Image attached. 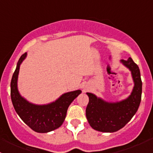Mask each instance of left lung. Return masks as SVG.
<instances>
[{
	"label": "left lung",
	"mask_w": 153,
	"mask_h": 153,
	"mask_svg": "<svg viewBox=\"0 0 153 153\" xmlns=\"http://www.w3.org/2000/svg\"><path fill=\"white\" fill-rule=\"evenodd\" d=\"M121 62L131 71L134 81L133 89L126 99L115 103H109L86 92L89 103L86 109V116L89 125L95 130L103 132H114L129 122L136 113L141 100L142 81L139 68L131 58Z\"/></svg>",
	"instance_id": "1"
}]
</instances>
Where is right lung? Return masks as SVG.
I'll list each match as a JSON object with an SVG mask.
<instances>
[{
	"mask_svg": "<svg viewBox=\"0 0 153 153\" xmlns=\"http://www.w3.org/2000/svg\"><path fill=\"white\" fill-rule=\"evenodd\" d=\"M27 57V52L21 56L11 81V99L20 118L32 130L37 132H50L60 127L64 123L67 109L71 103L81 92L75 90L64 93L55 102L47 105H35L27 101L18 90V77L20 65Z\"/></svg>",
	"mask_w": 153,
	"mask_h": 153,
	"instance_id": "obj_1",
	"label": "right lung"
}]
</instances>
